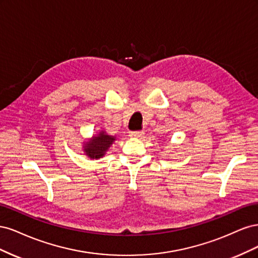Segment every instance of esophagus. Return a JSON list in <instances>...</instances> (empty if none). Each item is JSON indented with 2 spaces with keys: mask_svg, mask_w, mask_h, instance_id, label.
I'll list each match as a JSON object with an SVG mask.
<instances>
[{
  "mask_svg": "<svg viewBox=\"0 0 258 258\" xmlns=\"http://www.w3.org/2000/svg\"><path fill=\"white\" fill-rule=\"evenodd\" d=\"M131 138H137V139H142L144 137L143 131H132L130 134Z\"/></svg>",
  "mask_w": 258,
  "mask_h": 258,
  "instance_id": "1",
  "label": "esophagus"
}]
</instances>
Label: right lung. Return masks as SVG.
Here are the masks:
<instances>
[{
	"label": "right lung",
	"mask_w": 258,
	"mask_h": 258,
	"mask_svg": "<svg viewBox=\"0 0 258 258\" xmlns=\"http://www.w3.org/2000/svg\"><path fill=\"white\" fill-rule=\"evenodd\" d=\"M115 140V137L107 135L105 131H100L97 136H93L89 141L84 142V153L90 159H99L103 157Z\"/></svg>",
	"instance_id": "add662e5"
}]
</instances>
